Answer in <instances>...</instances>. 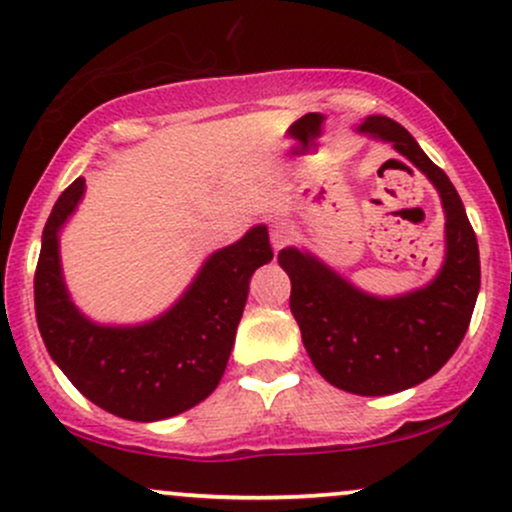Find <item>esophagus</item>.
<instances>
[{"mask_svg":"<svg viewBox=\"0 0 512 512\" xmlns=\"http://www.w3.org/2000/svg\"><path fill=\"white\" fill-rule=\"evenodd\" d=\"M293 236H296V231H293L291 223L286 221H274L272 228H269V240H272V248L274 250H281L284 245H289Z\"/></svg>","mask_w":512,"mask_h":512,"instance_id":"esophagus-1","label":"esophagus"}]
</instances>
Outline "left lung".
<instances>
[{
    "label": "left lung",
    "instance_id": "1",
    "mask_svg": "<svg viewBox=\"0 0 512 512\" xmlns=\"http://www.w3.org/2000/svg\"><path fill=\"white\" fill-rule=\"evenodd\" d=\"M358 134L392 144L436 187L445 214V255L419 289L378 296L358 289L305 248H284L291 313L317 373L339 390L383 397L424 383L460 346L479 296V245L455 185L399 122L368 115Z\"/></svg>",
    "mask_w": 512,
    "mask_h": 512
}]
</instances>
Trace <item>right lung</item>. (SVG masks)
I'll use <instances>...</instances> for the list:
<instances>
[{"label":"right lung","instance_id":"add662e5","mask_svg":"<svg viewBox=\"0 0 512 512\" xmlns=\"http://www.w3.org/2000/svg\"><path fill=\"white\" fill-rule=\"evenodd\" d=\"M76 178L52 207L35 269V320L48 354L93 404L129 421H163L204 402L226 370L250 276L272 262L264 223L214 250L180 298L137 325L91 320L74 303L62 272L60 233L79 209Z\"/></svg>","mask_w":512,"mask_h":512}]
</instances>
